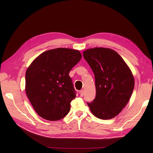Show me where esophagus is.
I'll use <instances>...</instances> for the list:
<instances>
[{"instance_id": "esophagus-1", "label": "esophagus", "mask_w": 153, "mask_h": 153, "mask_svg": "<svg viewBox=\"0 0 153 153\" xmlns=\"http://www.w3.org/2000/svg\"><path fill=\"white\" fill-rule=\"evenodd\" d=\"M79 94H80V96H83V95H84V91H83V90L80 91Z\"/></svg>"}]
</instances>
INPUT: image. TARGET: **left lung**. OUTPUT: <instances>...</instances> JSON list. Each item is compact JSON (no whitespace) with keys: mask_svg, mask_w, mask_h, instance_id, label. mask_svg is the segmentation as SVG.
Listing matches in <instances>:
<instances>
[{"mask_svg":"<svg viewBox=\"0 0 153 153\" xmlns=\"http://www.w3.org/2000/svg\"><path fill=\"white\" fill-rule=\"evenodd\" d=\"M83 56L95 77L96 98L87 105L96 117L112 119L121 112L132 94L135 81L130 69L110 48L87 49Z\"/></svg>","mask_w":153,"mask_h":153,"instance_id":"1","label":"left lung"}]
</instances>
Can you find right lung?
<instances>
[{"instance_id":"right-lung-1","label":"right lung","mask_w":153,"mask_h":153,"mask_svg":"<svg viewBox=\"0 0 153 153\" xmlns=\"http://www.w3.org/2000/svg\"><path fill=\"white\" fill-rule=\"evenodd\" d=\"M81 58L78 50L58 48L40 54L27 68L25 92L40 117L59 121L69 113L76 98L69 73Z\"/></svg>"}]
</instances>
